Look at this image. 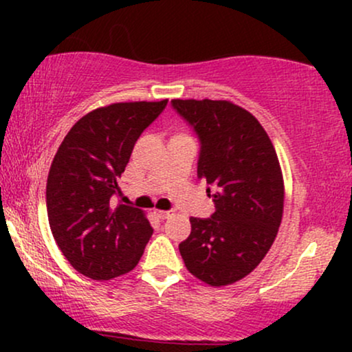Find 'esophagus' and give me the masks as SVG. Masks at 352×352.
<instances>
[{"instance_id":"34e87169","label":"esophagus","mask_w":352,"mask_h":352,"mask_svg":"<svg viewBox=\"0 0 352 352\" xmlns=\"http://www.w3.org/2000/svg\"><path fill=\"white\" fill-rule=\"evenodd\" d=\"M172 215H173V210H157V217H159L160 220H165V218Z\"/></svg>"}]
</instances>
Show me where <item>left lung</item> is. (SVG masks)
<instances>
[{"label": "left lung", "instance_id": "left-lung-1", "mask_svg": "<svg viewBox=\"0 0 352 352\" xmlns=\"http://www.w3.org/2000/svg\"><path fill=\"white\" fill-rule=\"evenodd\" d=\"M172 107L199 137L197 175L213 187L215 201L210 218H190L180 254L199 280L232 285L256 268L280 228L285 187L276 152L261 124L228 100L173 99Z\"/></svg>", "mask_w": 352, "mask_h": 352}]
</instances>
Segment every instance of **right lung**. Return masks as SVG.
<instances>
[{
	"mask_svg": "<svg viewBox=\"0 0 352 352\" xmlns=\"http://www.w3.org/2000/svg\"><path fill=\"white\" fill-rule=\"evenodd\" d=\"M168 100L117 102L72 125L52 160L47 220L72 268L92 280L134 270L153 230L140 208L114 201L132 148Z\"/></svg>",
	"mask_w": 352,
	"mask_h": 352,
	"instance_id": "add662e5",
	"label": "right lung"
}]
</instances>
